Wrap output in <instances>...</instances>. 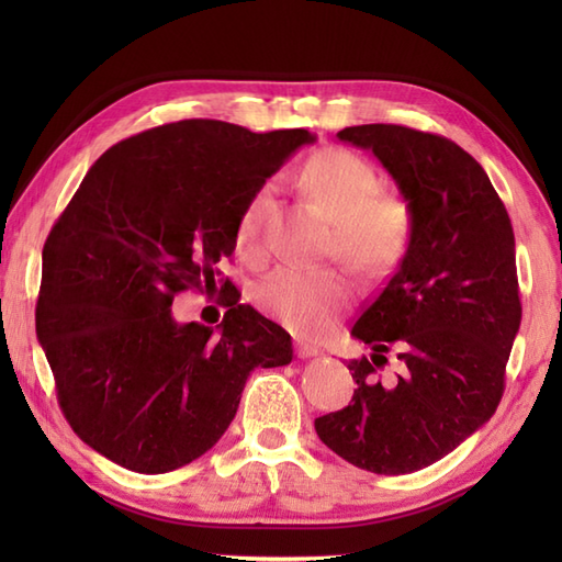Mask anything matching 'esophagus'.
<instances>
[{"instance_id": "1", "label": "esophagus", "mask_w": 562, "mask_h": 562, "mask_svg": "<svg viewBox=\"0 0 562 562\" xmlns=\"http://www.w3.org/2000/svg\"><path fill=\"white\" fill-rule=\"evenodd\" d=\"M294 352H296V357H316L321 350L316 348V345H312V342H306V340H296L294 342Z\"/></svg>"}]
</instances>
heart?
Segmentation results:
<instances>
[{"mask_svg": "<svg viewBox=\"0 0 562 562\" xmlns=\"http://www.w3.org/2000/svg\"><path fill=\"white\" fill-rule=\"evenodd\" d=\"M302 183L321 207L336 220L333 254L355 268L381 272L403 254L411 236V210L396 195L379 193V173L350 149H324L306 161ZM272 186H260L241 210L236 246L248 260L266 256V226ZM355 294L352 280L338 268L282 266L254 288L262 314L300 333L324 330Z\"/></svg>", "mask_w": 562, "mask_h": 562, "instance_id": "obj_1", "label": "heart"}]
</instances>
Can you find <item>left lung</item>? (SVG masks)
I'll use <instances>...</instances> for the list:
<instances>
[{
    "label": "left lung",
    "mask_w": 562,
    "mask_h": 562,
    "mask_svg": "<svg viewBox=\"0 0 562 562\" xmlns=\"http://www.w3.org/2000/svg\"><path fill=\"white\" fill-rule=\"evenodd\" d=\"M338 137L384 164L413 222L396 272L352 326L374 350L348 364L352 401L314 425L357 469L413 473L457 449L503 398L521 321L515 232L483 166L457 142L384 123ZM391 349L402 374L381 380Z\"/></svg>",
    "instance_id": "8db88e82"
}]
</instances>
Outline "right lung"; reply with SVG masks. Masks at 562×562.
Instances as JSON below:
<instances>
[{"label":"right lung","mask_w":562,"mask_h":562,"mask_svg":"<svg viewBox=\"0 0 562 562\" xmlns=\"http://www.w3.org/2000/svg\"><path fill=\"white\" fill-rule=\"evenodd\" d=\"M308 142L193 117L117 142L83 176L43 246L35 330L67 423L105 459L181 469L217 445L256 367L292 362L290 333L229 278L217 328L176 324L171 304L214 284L248 198Z\"/></svg>","instance_id":"obj_1"}]
</instances>
